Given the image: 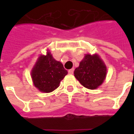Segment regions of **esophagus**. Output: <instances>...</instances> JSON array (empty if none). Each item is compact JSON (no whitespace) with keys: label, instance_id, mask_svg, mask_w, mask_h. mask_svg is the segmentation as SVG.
I'll list each match as a JSON object with an SVG mask.
<instances>
[{"label":"esophagus","instance_id":"esophagus-1","mask_svg":"<svg viewBox=\"0 0 134 134\" xmlns=\"http://www.w3.org/2000/svg\"><path fill=\"white\" fill-rule=\"evenodd\" d=\"M68 73L70 74V75H72L73 73H74V69H71V70H68Z\"/></svg>","mask_w":134,"mask_h":134}]
</instances>
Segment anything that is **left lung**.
Wrapping results in <instances>:
<instances>
[{"mask_svg": "<svg viewBox=\"0 0 134 134\" xmlns=\"http://www.w3.org/2000/svg\"><path fill=\"white\" fill-rule=\"evenodd\" d=\"M106 67L98 55L86 54L76 68L74 75L80 84L94 90L100 86L106 75Z\"/></svg>", "mask_w": 134, "mask_h": 134, "instance_id": "8db88e82", "label": "left lung"}]
</instances>
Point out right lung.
<instances>
[{"label": "right lung", "instance_id": "add662e5", "mask_svg": "<svg viewBox=\"0 0 134 134\" xmlns=\"http://www.w3.org/2000/svg\"><path fill=\"white\" fill-rule=\"evenodd\" d=\"M67 75L62 64L56 61L49 52L39 57L31 71L34 86L44 93H50L57 88Z\"/></svg>", "mask_w": 134, "mask_h": 134}]
</instances>
